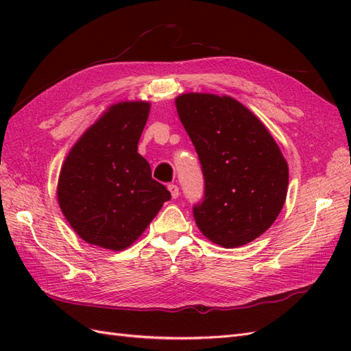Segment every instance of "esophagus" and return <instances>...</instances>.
<instances>
[{"label":"esophagus","instance_id":"esophagus-1","mask_svg":"<svg viewBox=\"0 0 351 351\" xmlns=\"http://www.w3.org/2000/svg\"><path fill=\"white\" fill-rule=\"evenodd\" d=\"M168 190H169V193H171L173 199H177V197H178V195H180V189H178V186H177V184H168Z\"/></svg>","mask_w":351,"mask_h":351}]
</instances>
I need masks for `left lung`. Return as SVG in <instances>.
<instances>
[{
  "label": "left lung",
  "instance_id": "8db88e82",
  "mask_svg": "<svg viewBox=\"0 0 351 351\" xmlns=\"http://www.w3.org/2000/svg\"><path fill=\"white\" fill-rule=\"evenodd\" d=\"M176 105L204 174V197L193 205L199 230L226 249L258 239L287 196L289 167L278 145L230 97L184 93Z\"/></svg>",
  "mask_w": 351,
  "mask_h": 351
}]
</instances>
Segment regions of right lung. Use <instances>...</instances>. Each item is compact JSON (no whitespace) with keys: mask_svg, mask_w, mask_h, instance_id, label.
Returning <instances> with one entry per match:
<instances>
[{"mask_svg":"<svg viewBox=\"0 0 351 351\" xmlns=\"http://www.w3.org/2000/svg\"><path fill=\"white\" fill-rule=\"evenodd\" d=\"M147 115V102L112 105L73 146L61 168L60 208L73 230L95 246L129 247L171 199L137 154Z\"/></svg>","mask_w":351,"mask_h":351,"instance_id":"obj_1","label":"right lung"}]
</instances>
